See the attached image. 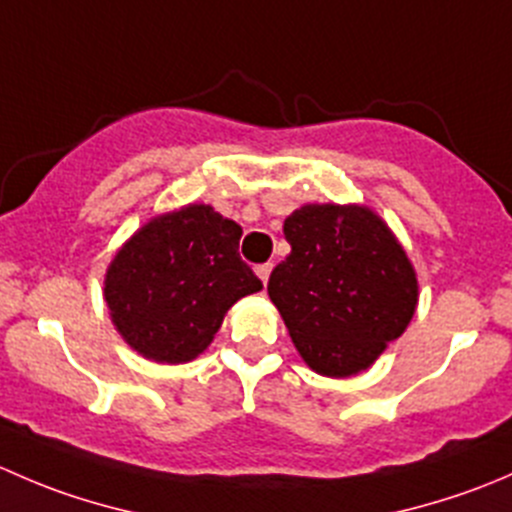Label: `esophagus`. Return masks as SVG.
<instances>
[{
	"label": "esophagus",
	"mask_w": 512,
	"mask_h": 512,
	"mask_svg": "<svg viewBox=\"0 0 512 512\" xmlns=\"http://www.w3.org/2000/svg\"><path fill=\"white\" fill-rule=\"evenodd\" d=\"M255 272H257V277H260V280H262V285H267V280H270L272 265H270V262H265V265H257Z\"/></svg>",
	"instance_id": "obj_1"
}]
</instances>
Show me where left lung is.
<instances>
[{
	"label": "left lung",
	"instance_id": "left-lung-1",
	"mask_svg": "<svg viewBox=\"0 0 512 512\" xmlns=\"http://www.w3.org/2000/svg\"><path fill=\"white\" fill-rule=\"evenodd\" d=\"M292 252L272 270V304L312 371L344 379L369 369L409 327L414 265L364 205H302L285 220Z\"/></svg>",
	"mask_w": 512,
	"mask_h": 512
}]
</instances>
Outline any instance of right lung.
I'll use <instances>...</instances> for the list:
<instances>
[{
	"label": "right lung",
	"mask_w": 512,
	"mask_h": 512,
	"mask_svg": "<svg viewBox=\"0 0 512 512\" xmlns=\"http://www.w3.org/2000/svg\"><path fill=\"white\" fill-rule=\"evenodd\" d=\"M242 227L210 205L148 220L106 270L103 299L126 344L158 364L203 354L240 297L262 282L242 262Z\"/></svg>",
	"instance_id": "right-lung-1"
}]
</instances>
